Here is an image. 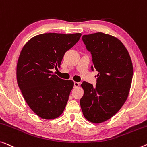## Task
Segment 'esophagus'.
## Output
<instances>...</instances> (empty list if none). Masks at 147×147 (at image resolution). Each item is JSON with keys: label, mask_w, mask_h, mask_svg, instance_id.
Segmentation results:
<instances>
[{"label": "esophagus", "mask_w": 147, "mask_h": 147, "mask_svg": "<svg viewBox=\"0 0 147 147\" xmlns=\"http://www.w3.org/2000/svg\"><path fill=\"white\" fill-rule=\"evenodd\" d=\"M79 82H74V87H78V86H79Z\"/></svg>", "instance_id": "esophagus-1"}]
</instances>
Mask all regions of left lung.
<instances>
[{
    "label": "left lung",
    "instance_id": "8db88e82",
    "mask_svg": "<svg viewBox=\"0 0 147 147\" xmlns=\"http://www.w3.org/2000/svg\"><path fill=\"white\" fill-rule=\"evenodd\" d=\"M82 41L91 53L97 74L96 86L84 81V95L80 100L84 117L93 123H100L113 117L125 102L129 94L133 67L131 57L119 39L102 32L83 35Z\"/></svg>",
    "mask_w": 147,
    "mask_h": 147
}]
</instances>
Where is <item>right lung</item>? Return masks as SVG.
I'll return each instance as SVG.
<instances>
[{
  "instance_id": "1",
  "label": "right lung",
  "mask_w": 147,
  "mask_h": 147,
  "mask_svg": "<svg viewBox=\"0 0 147 147\" xmlns=\"http://www.w3.org/2000/svg\"><path fill=\"white\" fill-rule=\"evenodd\" d=\"M80 33H45L24 45L16 67L17 83L31 110L44 119L59 117L65 110L74 86L72 80L53 74L65 53L79 40Z\"/></svg>"
}]
</instances>
